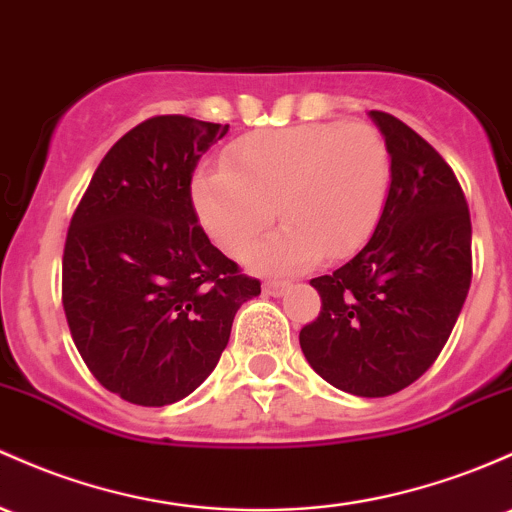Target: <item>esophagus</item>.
Here are the masks:
<instances>
[{
  "label": "esophagus",
  "instance_id": "obj_1",
  "mask_svg": "<svg viewBox=\"0 0 512 512\" xmlns=\"http://www.w3.org/2000/svg\"><path fill=\"white\" fill-rule=\"evenodd\" d=\"M262 289H265V294H269V296H282L284 291L289 289V282H265Z\"/></svg>",
  "mask_w": 512,
  "mask_h": 512
}]
</instances>
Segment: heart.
Segmentation results:
<instances>
[{"label": "heart", "instance_id": "obj_1", "mask_svg": "<svg viewBox=\"0 0 512 512\" xmlns=\"http://www.w3.org/2000/svg\"><path fill=\"white\" fill-rule=\"evenodd\" d=\"M391 184L386 138L369 123H301L230 143L223 167L194 177L201 223L228 255L245 257L274 221L284 226L250 265L291 274L320 255H352L369 240Z\"/></svg>", "mask_w": 512, "mask_h": 512}]
</instances>
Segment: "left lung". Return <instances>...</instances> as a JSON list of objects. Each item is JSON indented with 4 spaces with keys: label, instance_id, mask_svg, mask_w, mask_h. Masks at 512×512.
<instances>
[{
    "label": "left lung",
    "instance_id": "1",
    "mask_svg": "<svg viewBox=\"0 0 512 512\" xmlns=\"http://www.w3.org/2000/svg\"><path fill=\"white\" fill-rule=\"evenodd\" d=\"M391 153V187L372 240L311 279L320 313L303 325L308 364L335 389L381 398L432 367L471 284V218L452 167L413 128L369 111Z\"/></svg>",
    "mask_w": 512,
    "mask_h": 512
}]
</instances>
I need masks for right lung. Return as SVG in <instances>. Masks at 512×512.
Wrapping results in <instances>:
<instances>
[{
    "mask_svg": "<svg viewBox=\"0 0 512 512\" xmlns=\"http://www.w3.org/2000/svg\"><path fill=\"white\" fill-rule=\"evenodd\" d=\"M228 126L153 116L116 140L72 213L63 308L104 389L136 406L189 396L226 350L238 308L260 294L199 226L192 174Z\"/></svg>",
    "mask_w": 512,
    "mask_h": 512,
    "instance_id": "right-lung-1",
    "label": "right lung"
}]
</instances>
